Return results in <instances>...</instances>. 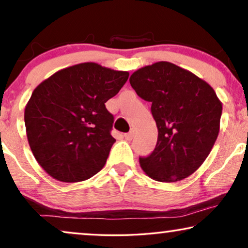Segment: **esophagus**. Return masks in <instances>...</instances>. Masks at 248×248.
Segmentation results:
<instances>
[{
	"label": "esophagus",
	"instance_id": "obj_1",
	"mask_svg": "<svg viewBox=\"0 0 248 248\" xmlns=\"http://www.w3.org/2000/svg\"><path fill=\"white\" fill-rule=\"evenodd\" d=\"M134 134H135V131L134 130H131L130 132H128V133H125L124 137H125V139H126V140L131 141L132 139L134 138Z\"/></svg>",
	"mask_w": 248,
	"mask_h": 248
}]
</instances>
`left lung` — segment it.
<instances>
[{"label":"left lung","mask_w":248,"mask_h":248,"mask_svg":"<svg viewBox=\"0 0 248 248\" xmlns=\"http://www.w3.org/2000/svg\"><path fill=\"white\" fill-rule=\"evenodd\" d=\"M130 83L151 103L158 127L155 150L140 157L149 177L172 183L192 175L208 157L219 134L222 105L205 81L169 62L135 71Z\"/></svg>","instance_id":"obj_1"}]
</instances>
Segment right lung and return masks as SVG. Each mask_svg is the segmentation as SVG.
Here are the masks:
<instances>
[{
    "label": "right lung",
    "instance_id": "right-lung-1",
    "mask_svg": "<svg viewBox=\"0 0 248 248\" xmlns=\"http://www.w3.org/2000/svg\"><path fill=\"white\" fill-rule=\"evenodd\" d=\"M128 72L96 63L66 67L33 90L25 109L27 138L36 160L61 182L86 181L106 164L115 139L105 103Z\"/></svg>",
    "mask_w": 248,
    "mask_h": 248
}]
</instances>
